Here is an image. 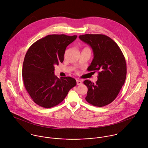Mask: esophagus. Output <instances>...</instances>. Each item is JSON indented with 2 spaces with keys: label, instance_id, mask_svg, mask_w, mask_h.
I'll use <instances>...</instances> for the list:
<instances>
[{
  "label": "esophagus",
  "instance_id": "34e87169",
  "mask_svg": "<svg viewBox=\"0 0 148 148\" xmlns=\"http://www.w3.org/2000/svg\"><path fill=\"white\" fill-rule=\"evenodd\" d=\"M76 82H77V84L78 85H81L82 84V81L81 80H76Z\"/></svg>",
  "mask_w": 148,
  "mask_h": 148
}]
</instances>
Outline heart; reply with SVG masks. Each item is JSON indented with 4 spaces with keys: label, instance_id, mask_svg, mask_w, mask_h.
<instances>
[{
    "label": "heart",
    "instance_id": "obj_1",
    "mask_svg": "<svg viewBox=\"0 0 148 148\" xmlns=\"http://www.w3.org/2000/svg\"><path fill=\"white\" fill-rule=\"evenodd\" d=\"M84 49H89V48H85Z\"/></svg>",
    "mask_w": 148,
    "mask_h": 148
}]
</instances>
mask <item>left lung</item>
<instances>
[{"instance_id":"8db88e82","label":"left lung","mask_w":148,"mask_h":148,"mask_svg":"<svg viewBox=\"0 0 148 148\" xmlns=\"http://www.w3.org/2000/svg\"><path fill=\"white\" fill-rule=\"evenodd\" d=\"M79 39L89 45L93 59L88 71H98L95 84L84 82L88 88L86 101L92 106L102 107L111 103L117 96L127 76V64L120 47L109 37L101 34H85Z\"/></svg>"}]
</instances>
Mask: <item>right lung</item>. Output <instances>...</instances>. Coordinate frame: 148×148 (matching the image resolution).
Listing matches in <instances>:
<instances>
[{"mask_svg":"<svg viewBox=\"0 0 148 148\" xmlns=\"http://www.w3.org/2000/svg\"><path fill=\"white\" fill-rule=\"evenodd\" d=\"M77 35H49L34 42L27 52L23 64L25 88L38 106L49 108L63 101L69 90L76 85L71 77L59 79L55 66L63 63L66 47Z\"/></svg>","mask_w":148,"mask_h":148,"instance_id":"add662e5","label":"right lung"}]
</instances>
